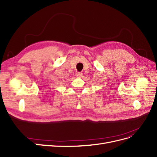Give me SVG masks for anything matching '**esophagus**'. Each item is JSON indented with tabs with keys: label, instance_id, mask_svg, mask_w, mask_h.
<instances>
[{
	"label": "esophagus",
	"instance_id": "esophagus-1",
	"mask_svg": "<svg viewBox=\"0 0 157 157\" xmlns=\"http://www.w3.org/2000/svg\"><path fill=\"white\" fill-rule=\"evenodd\" d=\"M75 75L78 78H81L82 76L83 75V74L82 73V72H77V73H76V74H75Z\"/></svg>",
	"mask_w": 157,
	"mask_h": 157
}]
</instances>
